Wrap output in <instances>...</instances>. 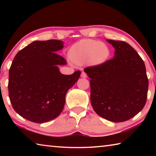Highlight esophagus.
Masks as SVG:
<instances>
[{
  "instance_id": "34e87169",
  "label": "esophagus",
  "mask_w": 156,
  "mask_h": 156,
  "mask_svg": "<svg viewBox=\"0 0 156 156\" xmlns=\"http://www.w3.org/2000/svg\"><path fill=\"white\" fill-rule=\"evenodd\" d=\"M81 77H82V78H87V74H86V73H85V72H82V73H81Z\"/></svg>"
}]
</instances>
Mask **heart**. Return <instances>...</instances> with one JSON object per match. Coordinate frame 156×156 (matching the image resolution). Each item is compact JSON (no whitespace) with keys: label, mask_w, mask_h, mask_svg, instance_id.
I'll return each instance as SVG.
<instances>
[{"label":"heart","mask_w":156,"mask_h":156,"mask_svg":"<svg viewBox=\"0 0 156 156\" xmlns=\"http://www.w3.org/2000/svg\"><path fill=\"white\" fill-rule=\"evenodd\" d=\"M109 55L106 44L94 40H82L71 47L69 56L72 61L77 65L89 62L99 65L103 62Z\"/></svg>","instance_id":"heart-1"}]
</instances>
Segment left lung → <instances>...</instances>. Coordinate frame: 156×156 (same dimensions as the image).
<instances>
[{
    "label": "left lung",
    "mask_w": 156,
    "mask_h": 156,
    "mask_svg": "<svg viewBox=\"0 0 156 156\" xmlns=\"http://www.w3.org/2000/svg\"><path fill=\"white\" fill-rule=\"evenodd\" d=\"M114 56L102 64L87 67L91 78V103L98 115L113 122L134 117L147 101L148 81L144 62L131 45L107 40Z\"/></svg>",
    "instance_id": "left-lung-1"
}]
</instances>
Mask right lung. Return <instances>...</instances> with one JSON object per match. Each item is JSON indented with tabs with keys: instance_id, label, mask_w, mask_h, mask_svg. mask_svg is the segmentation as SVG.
Segmentation results:
<instances>
[{
	"instance_id": "add662e5",
	"label": "right lung",
	"mask_w": 156,
	"mask_h": 156,
	"mask_svg": "<svg viewBox=\"0 0 156 156\" xmlns=\"http://www.w3.org/2000/svg\"><path fill=\"white\" fill-rule=\"evenodd\" d=\"M63 47L58 40L34 41L14 57L9 72V97L15 112L25 119L43 123L62 112L66 94L81 73L60 72L58 66L67 62L56 52Z\"/></svg>"
}]
</instances>
